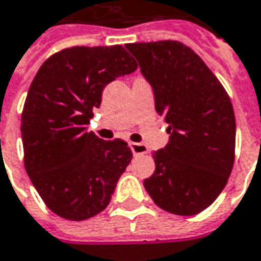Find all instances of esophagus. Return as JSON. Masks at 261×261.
Wrapping results in <instances>:
<instances>
[{"label": "esophagus", "instance_id": "obj_1", "mask_svg": "<svg viewBox=\"0 0 261 261\" xmlns=\"http://www.w3.org/2000/svg\"><path fill=\"white\" fill-rule=\"evenodd\" d=\"M130 149L131 152L134 153V156H137V154H144V153H147V147L142 144V143H130Z\"/></svg>", "mask_w": 261, "mask_h": 261}]
</instances>
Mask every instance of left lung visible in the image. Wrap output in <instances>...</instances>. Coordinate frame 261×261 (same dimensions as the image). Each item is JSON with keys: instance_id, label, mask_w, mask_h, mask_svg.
I'll return each mask as SVG.
<instances>
[{"instance_id": "1", "label": "left lung", "mask_w": 261, "mask_h": 261, "mask_svg": "<svg viewBox=\"0 0 261 261\" xmlns=\"http://www.w3.org/2000/svg\"><path fill=\"white\" fill-rule=\"evenodd\" d=\"M150 83L169 142L154 152L144 179L152 200L169 213L197 215L218 198L235 159V115L221 82L187 45L176 40L127 43Z\"/></svg>"}]
</instances>
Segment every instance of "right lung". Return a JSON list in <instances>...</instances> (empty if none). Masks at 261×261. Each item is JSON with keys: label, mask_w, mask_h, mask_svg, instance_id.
<instances>
[{"label": "right lung", "mask_w": 261, "mask_h": 261, "mask_svg": "<svg viewBox=\"0 0 261 261\" xmlns=\"http://www.w3.org/2000/svg\"><path fill=\"white\" fill-rule=\"evenodd\" d=\"M137 70L121 45L73 46L42 64L21 114L24 168L49 209L85 221L111 201L133 158L121 139L102 140L86 125L105 86Z\"/></svg>", "instance_id": "add662e5"}]
</instances>
